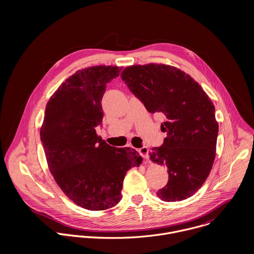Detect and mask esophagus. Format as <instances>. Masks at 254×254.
Returning a JSON list of instances; mask_svg holds the SVG:
<instances>
[{
	"instance_id": "34e87169",
	"label": "esophagus",
	"mask_w": 254,
	"mask_h": 254,
	"mask_svg": "<svg viewBox=\"0 0 254 254\" xmlns=\"http://www.w3.org/2000/svg\"><path fill=\"white\" fill-rule=\"evenodd\" d=\"M139 153H140L145 159L148 158V148H147L146 146H143V147L139 148Z\"/></svg>"
}]
</instances>
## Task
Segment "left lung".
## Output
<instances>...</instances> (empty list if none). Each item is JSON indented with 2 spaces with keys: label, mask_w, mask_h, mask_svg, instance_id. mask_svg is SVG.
Returning a JSON list of instances; mask_svg holds the SVG:
<instances>
[{
  "label": "left lung",
  "mask_w": 254,
  "mask_h": 254,
  "mask_svg": "<svg viewBox=\"0 0 254 254\" xmlns=\"http://www.w3.org/2000/svg\"><path fill=\"white\" fill-rule=\"evenodd\" d=\"M121 78L148 112L164 116L161 131L167 137L149 153L169 174L157 196L169 202L190 197L207 179L216 154L213 103L190 75L170 65L128 66Z\"/></svg>",
  "instance_id": "obj_1"
}]
</instances>
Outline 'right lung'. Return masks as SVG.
<instances>
[{
	"instance_id": "add662e5",
	"label": "right lung",
	"mask_w": 254,
	"mask_h": 254,
	"mask_svg": "<svg viewBox=\"0 0 254 254\" xmlns=\"http://www.w3.org/2000/svg\"><path fill=\"white\" fill-rule=\"evenodd\" d=\"M121 69L99 65L78 70L45 110L40 137L50 171L65 195L88 210L116 205L127 171L143 160L134 148L111 146L96 133L107 85Z\"/></svg>"
}]
</instances>
